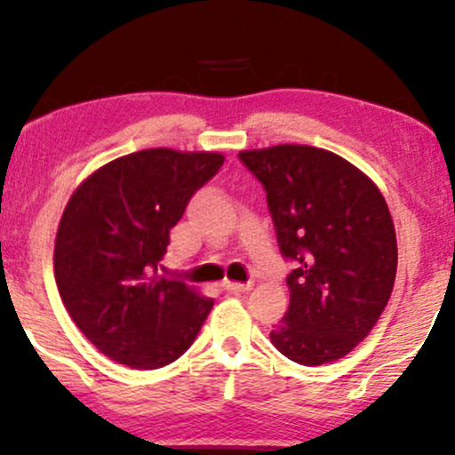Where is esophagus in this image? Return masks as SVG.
<instances>
[{
  "label": "esophagus",
  "mask_w": 455,
  "mask_h": 455,
  "mask_svg": "<svg viewBox=\"0 0 455 455\" xmlns=\"http://www.w3.org/2000/svg\"><path fill=\"white\" fill-rule=\"evenodd\" d=\"M222 287L231 293H243V291H251L252 283H233V281H224Z\"/></svg>",
  "instance_id": "1"
}]
</instances>
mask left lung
Instances as JSON below:
<instances>
[{
    "label": "left lung",
    "mask_w": 455,
    "mask_h": 455,
    "mask_svg": "<svg viewBox=\"0 0 455 455\" xmlns=\"http://www.w3.org/2000/svg\"><path fill=\"white\" fill-rule=\"evenodd\" d=\"M266 189L287 276L289 308L269 332L289 361L315 367L352 352L380 319L397 272V239L376 183L307 144L239 153Z\"/></svg>",
    "instance_id": "obj_1"
}]
</instances>
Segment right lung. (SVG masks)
<instances>
[{
    "label": "right lung",
    "mask_w": 455,
    "mask_h": 455,
    "mask_svg": "<svg viewBox=\"0 0 455 455\" xmlns=\"http://www.w3.org/2000/svg\"><path fill=\"white\" fill-rule=\"evenodd\" d=\"M220 153L147 148L114 159L82 183L58 227L60 298L99 352L133 369L171 365L212 311L183 281L157 276L171 228L212 177Z\"/></svg>",
    "instance_id": "obj_1"
}]
</instances>
